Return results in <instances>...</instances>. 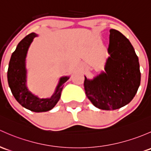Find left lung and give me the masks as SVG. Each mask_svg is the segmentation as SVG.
<instances>
[{"instance_id":"obj_1","label":"left lung","mask_w":151,"mask_h":151,"mask_svg":"<svg viewBox=\"0 0 151 151\" xmlns=\"http://www.w3.org/2000/svg\"><path fill=\"white\" fill-rule=\"evenodd\" d=\"M105 71L93 80L85 76V94L93 106L116 110L128 104L140 85L138 57L131 42L118 30L110 29Z\"/></svg>"}]
</instances>
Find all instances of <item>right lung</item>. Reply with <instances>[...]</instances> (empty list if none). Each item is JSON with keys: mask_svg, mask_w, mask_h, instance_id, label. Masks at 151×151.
<instances>
[{"mask_svg": "<svg viewBox=\"0 0 151 151\" xmlns=\"http://www.w3.org/2000/svg\"><path fill=\"white\" fill-rule=\"evenodd\" d=\"M37 36V34L32 32L20 41L11 57L7 77L9 88L19 104L32 111L45 112L51 110L59 101L63 84L69 77L65 76L60 78L54 93L50 98H40L29 91L27 86L26 57L33 39Z\"/></svg>", "mask_w": 151, "mask_h": 151, "instance_id": "1", "label": "right lung"}]
</instances>
